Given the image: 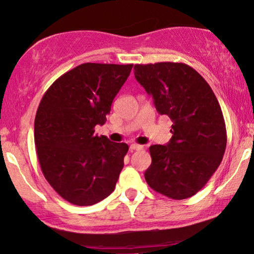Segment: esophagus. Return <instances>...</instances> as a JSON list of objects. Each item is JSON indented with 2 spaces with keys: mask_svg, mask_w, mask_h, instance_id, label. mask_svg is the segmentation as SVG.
<instances>
[{
  "mask_svg": "<svg viewBox=\"0 0 254 254\" xmlns=\"http://www.w3.org/2000/svg\"><path fill=\"white\" fill-rule=\"evenodd\" d=\"M143 148V146L141 145H137V143H132V145L129 146V151L130 152H134V151H141Z\"/></svg>",
  "mask_w": 254,
  "mask_h": 254,
  "instance_id": "34e87169",
  "label": "esophagus"
}]
</instances>
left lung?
Listing matches in <instances>:
<instances>
[{"mask_svg": "<svg viewBox=\"0 0 254 254\" xmlns=\"http://www.w3.org/2000/svg\"><path fill=\"white\" fill-rule=\"evenodd\" d=\"M134 76L159 114L173 121L170 142L149 147L147 184L171 199L190 198L223 160L227 135L220 105L201 75L181 62L135 64Z\"/></svg>", "mask_w": 254, "mask_h": 254, "instance_id": "8db88e82", "label": "left lung"}]
</instances>
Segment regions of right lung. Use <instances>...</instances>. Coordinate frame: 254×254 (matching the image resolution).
<instances>
[{"instance_id":"1","label":"right lung","mask_w":254,"mask_h":254,"mask_svg":"<svg viewBox=\"0 0 254 254\" xmlns=\"http://www.w3.org/2000/svg\"><path fill=\"white\" fill-rule=\"evenodd\" d=\"M132 67L82 64L61 75L41 100L34 124L41 170L55 192L73 205H94L115 189L128 145L94 132L106 122Z\"/></svg>"}]
</instances>
